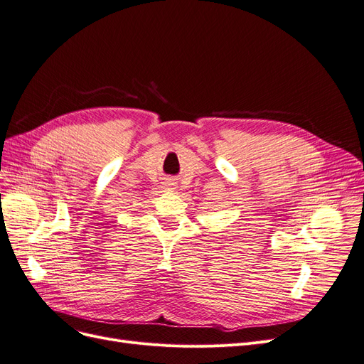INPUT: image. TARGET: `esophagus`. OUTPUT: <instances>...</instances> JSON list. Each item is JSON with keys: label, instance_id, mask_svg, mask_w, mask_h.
I'll return each mask as SVG.
<instances>
[{"label": "esophagus", "instance_id": "34e87169", "mask_svg": "<svg viewBox=\"0 0 364 364\" xmlns=\"http://www.w3.org/2000/svg\"><path fill=\"white\" fill-rule=\"evenodd\" d=\"M167 185H173V183H170V182H167Z\"/></svg>", "mask_w": 364, "mask_h": 364}]
</instances>
